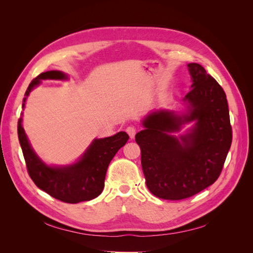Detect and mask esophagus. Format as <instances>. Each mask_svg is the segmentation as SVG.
Listing matches in <instances>:
<instances>
[{
    "instance_id": "34e87169",
    "label": "esophagus",
    "mask_w": 253,
    "mask_h": 253,
    "mask_svg": "<svg viewBox=\"0 0 253 253\" xmlns=\"http://www.w3.org/2000/svg\"><path fill=\"white\" fill-rule=\"evenodd\" d=\"M126 133L128 134L129 138L133 139L134 137H135V135H136V127H135V126H127V127H126Z\"/></svg>"
}]
</instances>
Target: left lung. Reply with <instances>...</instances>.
<instances>
[{"label":"left lung","instance_id":"left-lung-1","mask_svg":"<svg viewBox=\"0 0 253 253\" xmlns=\"http://www.w3.org/2000/svg\"><path fill=\"white\" fill-rule=\"evenodd\" d=\"M191 90L182 99L186 110H157L142 120L135 136L141 150V167L152 194L179 201L215 181L232 141V128L224 89L205 68L189 63ZM192 128L176 136L182 126Z\"/></svg>","mask_w":253,"mask_h":253}]
</instances>
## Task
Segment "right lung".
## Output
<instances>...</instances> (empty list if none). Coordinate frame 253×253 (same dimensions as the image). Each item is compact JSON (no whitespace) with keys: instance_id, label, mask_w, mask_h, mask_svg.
Listing matches in <instances>:
<instances>
[{"instance_id":"add662e5","label":"right lung","mask_w":253,"mask_h":253,"mask_svg":"<svg viewBox=\"0 0 253 253\" xmlns=\"http://www.w3.org/2000/svg\"><path fill=\"white\" fill-rule=\"evenodd\" d=\"M67 80V75L60 71L42 73L28 85L22 109L24 110L29 93L39 85L41 80ZM18 136L30 178L36 186L56 200L77 204L94 200L104 188V179L111 160L128 140L126 132L111 137L96 138L77 162L66 166H48L36 154L22 126L18 121Z\"/></svg>"}]
</instances>
